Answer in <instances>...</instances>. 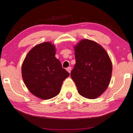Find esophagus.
I'll use <instances>...</instances> for the list:
<instances>
[{
	"label": "esophagus",
	"instance_id": "obj_1",
	"mask_svg": "<svg viewBox=\"0 0 133 133\" xmlns=\"http://www.w3.org/2000/svg\"><path fill=\"white\" fill-rule=\"evenodd\" d=\"M66 71L69 72V73H70L71 71V68L70 66V67H68V68H66Z\"/></svg>",
	"mask_w": 133,
	"mask_h": 133
}]
</instances>
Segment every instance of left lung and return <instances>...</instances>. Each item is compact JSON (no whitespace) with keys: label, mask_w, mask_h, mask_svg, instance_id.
<instances>
[{"label":"left lung","mask_w":133,"mask_h":133,"mask_svg":"<svg viewBox=\"0 0 133 133\" xmlns=\"http://www.w3.org/2000/svg\"><path fill=\"white\" fill-rule=\"evenodd\" d=\"M76 64L71 72L79 93L93 99L108 88L112 73V63L102 46L95 42L83 39L74 46Z\"/></svg>","instance_id":"left-lung-1"}]
</instances>
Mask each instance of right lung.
<instances>
[{
  "label": "right lung",
  "mask_w": 133,
  "mask_h": 133,
  "mask_svg": "<svg viewBox=\"0 0 133 133\" xmlns=\"http://www.w3.org/2000/svg\"><path fill=\"white\" fill-rule=\"evenodd\" d=\"M51 42L36 45L23 61L22 74L30 91L42 99H50L59 93L63 81L70 76L55 57Z\"/></svg>",
  "instance_id": "right-lung-1"
}]
</instances>
